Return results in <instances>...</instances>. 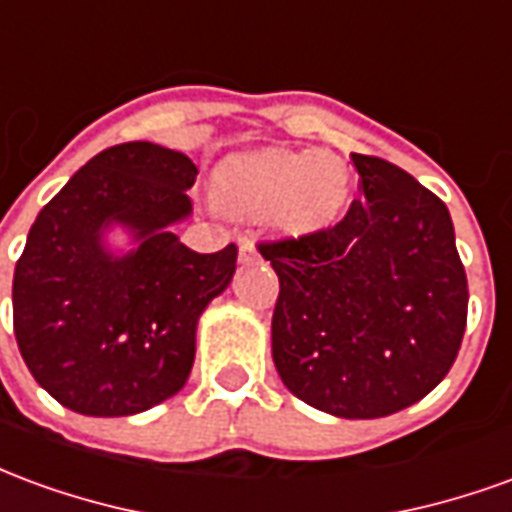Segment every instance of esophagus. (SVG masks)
<instances>
[{
  "label": "esophagus",
  "instance_id": "34e87169",
  "mask_svg": "<svg viewBox=\"0 0 512 512\" xmlns=\"http://www.w3.org/2000/svg\"><path fill=\"white\" fill-rule=\"evenodd\" d=\"M257 249H255V244H249V241H246V238H241V241H238V263H241V266H249V263H257Z\"/></svg>",
  "mask_w": 512,
  "mask_h": 512
}]
</instances>
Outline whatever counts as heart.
<instances>
[{"label": "heart", "mask_w": 512, "mask_h": 512, "mask_svg": "<svg viewBox=\"0 0 512 512\" xmlns=\"http://www.w3.org/2000/svg\"><path fill=\"white\" fill-rule=\"evenodd\" d=\"M354 194V172L329 150H257L227 161L213 197L224 211L266 216L285 235H304L334 222Z\"/></svg>", "instance_id": "obj_1"}]
</instances>
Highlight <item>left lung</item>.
I'll use <instances>...</instances> for the list:
<instances>
[{
    "label": "left lung",
    "mask_w": 512,
    "mask_h": 512,
    "mask_svg": "<svg viewBox=\"0 0 512 512\" xmlns=\"http://www.w3.org/2000/svg\"><path fill=\"white\" fill-rule=\"evenodd\" d=\"M365 197L321 233L263 244L279 277L271 356L293 395L343 419L414 406L450 373L469 288L447 205L351 153Z\"/></svg>",
    "instance_id": "obj_1"
}]
</instances>
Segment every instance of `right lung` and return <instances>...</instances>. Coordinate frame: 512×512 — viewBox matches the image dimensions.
<instances>
[{
	"label": "right lung",
	"mask_w": 512,
	"mask_h": 512,
	"mask_svg": "<svg viewBox=\"0 0 512 512\" xmlns=\"http://www.w3.org/2000/svg\"><path fill=\"white\" fill-rule=\"evenodd\" d=\"M186 153L126 142L90 158L38 213L13 274L18 351L57 403L128 417L178 395L197 323L233 282V244L200 255L172 227L191 216ZM120 229L129 246L108 235Z\"/></svg>",
	"instance_id": "1"
}]
</instances>
